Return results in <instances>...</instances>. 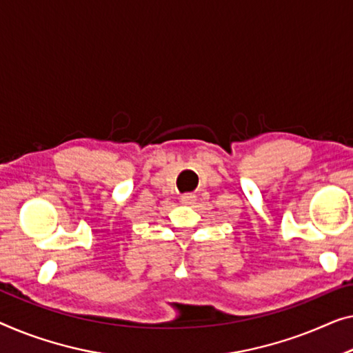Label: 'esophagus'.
<instances>
[{"label":"esophagus","instance_id":"esophagus-1","mask_svg":"<svg viewBox=\"0 0 353 353\" xmlns=\"http://www.w3.org/2000/svg\"><path fill=\"white\" fill-rule=\"evenodd\" d=\"M181 201L183 204H193L194 201H196V196H194L193 193H185V194H182V196H181Z\"/></svg>","mask_w":353,"mask_h":353}]
</instances>
